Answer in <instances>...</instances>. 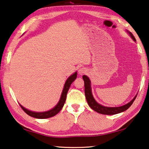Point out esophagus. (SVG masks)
I'll return each mask as SVG.
<instances>
[{
	"instance_id": "34e87169",
	"label": "esophagus",
	"mask_w": 149,
	"mask_h": 149,
	"mask_svg": "<svg viewBox=\"0 0 149 149\" xmlns=\"http://www.w3.org/2000/svg\"><path fill=\"white\" fill-rule=\"evenodd\" d=\"M86 72H87V70H86V69L85 68H80L79 70H78V73H79V74L80 75L85 74V73H86Z\"/></svg>"
}]
</instances>
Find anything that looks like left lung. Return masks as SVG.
Segmentation results:
<instances>
[{
	"mask_svg": "<svg viewBox=\"0 0 149 149\" xmlns=\"http://www.w3.org/2000/svg\"><path fill=\"white\" fill-rule=\"evenodd\" d=\"M127 32H128L130 36H131L132 39L134 40V42H136V38L133 36V34H132V32H129L128 31H126ZM83 79L84 80V83H85V97L86 99V101L89 106H90L92 109L94 111H95L97 113H100V114L103 115H115L118 114V113H120L128 109V108L131 106L132 104H133L134 102L135 99L137 97V94L135 96L134 98L132 100L128 102V104L123 105V106L120 107H106L104 106L101 104H98L97 102L95 99L94 98L93 93H92V90H91V80L89 79V78L86 76V75H83Z\"/></svg>",
	"mask_w": 149,
	"mask_h": 149,
	"instance_id": "obj_1",
	"label": "left lung"
}]
</instances>
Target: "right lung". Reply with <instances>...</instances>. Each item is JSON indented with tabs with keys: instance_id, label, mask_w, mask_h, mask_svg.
I'll return each instance as SVG.
<instances>
[{
	"instance_id": "obj_1",
	"label": "right lung",
	"mask_w": 149,
	"mask_h": 149,
	"mask_svg": "<svg viewBox=\"0 0 149 149\" xmlns=\"http://www.w3.org/2000/svg\"><path fill=\"white\" fill-rule=\"evenodd\" d=\"M77 74V72H75L74 74H73L72 75H70V76L68 78L67 80L66 81L65 84H64L63 91L62 92V94H61V98L59 100L58 104H56L55 106L53 108V109L44 112H34L26 109V108L22 106V105L19 104L21 107L22 108V109L24 111H25L26 114L29 115V116H31V117H32L34 118H40V119L50 118L56 115L62 109V108L63 107L64 103H65L66 99V95H67L68 91L69 90L71 84L74 81V80L75 79H76Z\"/></svg>"
}]
</instances>
